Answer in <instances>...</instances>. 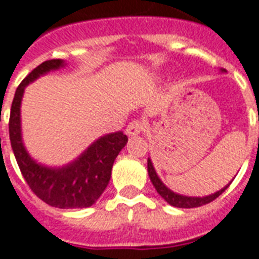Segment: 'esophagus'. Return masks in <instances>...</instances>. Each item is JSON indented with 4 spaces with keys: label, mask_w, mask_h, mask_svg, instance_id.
Segmentation results:
<instances>
[{
    "label": "esophagus",
    "mask_w": 259,
    "mask_h": 259,
    "mask_svg": "<svg viewBox=\"0 0 259 259\" xmlns=\"http://www.w3.org/2000/svg\"><path fill=\"white\" fill-rule=\"evenodd\" d=\"M143 132V124L141 121H132L128 124L127 130H125V134L128 137H137L139 134Z\"/></svg>",
    "instance_id": "34e87169"
}]
</instances>
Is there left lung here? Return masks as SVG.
<instances>
[{"label": "left lung", "instance_id": "obj_1", "mask_svg": "<svg viewBox=\"0 0 259 259\" xmlns=\"http://www.w3.org/2000/svg\"><path fill=\"white\" fill-rule=\"evenodd\" d=\"M221 73H225V70L220 69ZM148 172H149V178L152 181L153 186L156 188L157 190V193L163 197L169 205H172V207H177V208H194V207H201V205L208 204L211 203L212 200H215L220 194H222L228 189V186L232 184V181H230L229 184L225 185L222 189L217 190L214 193L207 194V196H185V194L177 193V192H174L167 186V185L164 184L163 181L160 179V177L156 172V168H154V165L152 163V158H148Z\"/></svg>", "mask_w": 259, "mask_h": 259}]
</instances>
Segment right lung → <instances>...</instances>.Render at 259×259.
Instances as JSON below:
<instances>
[{
	"mask_svg": "<svg viewBox=\"0 0 259 259\" xmlns=\"http://www.w3.org/2000/svg\"><path fill=\"white\" fill-rule=\"evenodd\" d=\"M63 67V59L47 60L20 82L11 107L9 139L23 178L39 199L58 208H87L95 204L106 189L113 163L127 145L128 138L122 131L106 134L91 143L78 157L59 167L41 164L30 156L22 135L20 107L24 90L39 77Z\"/></svg>",
	"mask_w": 259,
	"mask_h": 259,
	"instance_id": "obj_1",
	"label": "right lung"
}]
</instances>
